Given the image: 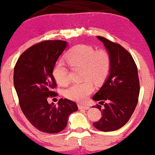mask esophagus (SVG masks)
<instances>
[{"label":"esophagus","instance_id":"34e87169","mask_svg":"<svg viewBox=\"0 0 155 155\" xmlns=\"http://www.w3.org/2000/svg\"><path fill=\"white\" fill-rule=\"evenodd\" d=\"M78 107H79V109H85V110H87L90 108V106L88 105H82V104H79L78 105Z\"/></svg>","mask_w":155,"mask_h":155}]
</instances>
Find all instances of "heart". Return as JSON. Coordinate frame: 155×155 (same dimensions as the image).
Segmentation results:
<instances>
[{
	"mask_svg": "<svg viewBox=\"0 0 155 155\" xmlns=\"http://www.w3.org/2000/svg\"><path fill=\"white\" fill-rule=\"evenodd\" d=\"M65 59L72 67H82V82L74 83L65 90V95L70 100L84 102L93 92L94 82L101 83L107 77L111 67V58L104 49L96 50L87 44H79L67 52ZM53 76L59 84L69 81V71L66 64L59 60L53 68Z\"/></svg>",
	"mask_w": 155,
	"mask_h": 155,
	"instance_id": "obj_1",
	"label": "heart"
}]
</instances>
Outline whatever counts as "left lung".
Instances as JSON below:
<instances>
[{
	"label": "left lung",
	"mask_w": 155,
	"mask_h": 155,
	"mask_svg": "<svg viewBox=\"0 0 155 155\" xmlns=\"http://www.w3.org/2000/svg\"><path fill=\"white\" fill-rule=\"evenodd\" d=\"M103 42L111 58L109 75L92 99L104 105L96 106L101 111V120L93 123L99 130H117L128 122L138 104L140 92L138 68L131 54L119 44L102 36Z\"/></svg>",
	"instance_id": "1"
}]
</instances>
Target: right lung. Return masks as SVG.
<instances>
[{
	"label": "right lung",
	"instance_id": "right-lung-1",
	"mask_svg": "<svg viewBox=\"0 0 155 155\" xmlns=\"http://www.w3.org/2000/svg\"><path fill=\"white\" fill-rule=\"evenodd\" d=\"M65 41H44L25 50L14 70V84L23 114L36 129L44 133H58L65 128L69 115L78 110L75 102L60 98L58 105L49 104V97L57 84L53 68L67 47Z\"/></svg>",
	"mask_w": 155,
	"mask_h": 155
}]
</instances>
